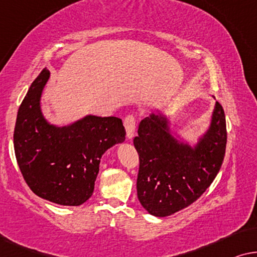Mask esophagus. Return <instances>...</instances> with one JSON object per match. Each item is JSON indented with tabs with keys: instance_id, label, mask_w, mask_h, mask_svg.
Listing matches in <instances>:
<instances>
[{
	"instance_id": "1",
	"label": "esophagus",
	"mask_w": 257,
	"mask_h": 257,
	"mask_svg": "<svg viewBox=\"0 0 257 257\" xmlns=\"http://www.w3.org/2000/svg\"><path fill=\"white\" fill-rule=\"evenodd\" d=\"M124 128H125V132H127V139L133 140L134 134H135V128H136L135 116H133V115H128V116L125 117Z\"/></svg>"
}]
</instances>
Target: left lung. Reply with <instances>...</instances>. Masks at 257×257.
<instances>
[{"instance_id": "1", "label": "left lung", "mask_w": 257, "mask_h": 257, "mask_svg": "<svg viewBox=\"0 0 257 257\" xmlns=\"http://www.w3.org/2000/svg\"><path fill=\"white\" fill-rule=\"evenodd\" d=\"M226 142L225 113L216 101L207 129L194 144L171 129L166 114L143 118L134 139L140 156L137 197L143 208L162 218L193 204L218 175Z\"/></svg>"}]
</instances>
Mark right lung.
I'll list each match as a JSON object with an SVG mask.
<instances>
[{
  "label": "right lung",
  "mask_w": 257,
  "mask_h": 257,
  "mask_svg": "<svg viewBox=\"0 0 257 257\" xmlns=\"http://www.w3.org/2000/svg\"><path fill=\"white\" fill-rule=\"evenodd\" d=\"M50 79L44 68L35 79L17 113L14 148L24 180L43 199L79 206L92 197L104 153L123 143L118 117L85 115L68 124L50 122L42 110V95Z\"/></svg>",
  "instance_id": "right-lung-1"
}]
</instances>
